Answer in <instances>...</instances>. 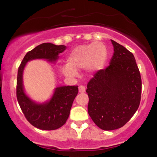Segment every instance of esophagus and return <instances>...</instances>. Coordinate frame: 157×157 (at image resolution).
Here are the masks:
<instances>
[{"label": "esophagus", "instance_id": "1", "mask_svg": "<svg viewBox=\"0 0 157 157\" xmlns=\"http://www.w3.org/2000/svg\"><path fill=\"white\" fill-rule=\"evenodd\" d=\"M85 91H86V89L83 86H78L79 93H84Z\"/></svg>", "mask_w": 157, "mask_h": 157}]
</instances>
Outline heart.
Masks as SVG:
<instances>
[{
  "label": "heart",
  "mask_w": 157,
  "mask_h": 157,
  "mask_svg": "<svg viewBox=\"0 0 157 157\" xmlns=\"http://www.w3.org/2000/svg\"><path fill=\"white\" fill-rule=\"evenodd\" d=\"M106 58V48L101 43L81 45L71 51L62 71L66 76H74L77 71L85 68L89 74H95L103 68Z\"/></svg>",
  "instance_id": "1"
}]
</instances>
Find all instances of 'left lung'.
<instances>
[{
    "mask_svg": "<svg viewBox=\"0 0 157 157\" xmlns=\"http://www.w3.org/2000/svg\"><path fill=\"white\" fill-rule=\"evenodd\" d=\"M113 53L106 69L88 83V112L103 130L119 128L137 111L141 100V79L134 55L111 40Z\"/></svg>",
    "mask_w": 157,
    "mask_h": 157,
    "instance_id": "left-lung-1",
    "label": "left lung"
}]
</instances>
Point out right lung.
I'll list each match as a JSON object with an SVG mask.
<instances>
[{
    "label": "right lung",
    "mask_w": 157,
    "mask_h": 157,
    "mask_svg": "<svg viewBox=\"0 0 157 157\" xmlns=\"http://www.w3.org/2000/svg\"><path fill=\"white\" fill-rule=\"evenodd\" d=\"M66 46L44 43L28 52L18 71L16 96L25 118L35 127L42 130L57 129L66 123L73 102L78 92L77 86H62L55 88L51 97L44 102H37L25 93L23 86V71L28 62L36 59L46 60L56 63Z\"/></svg>",
    "instance_id": "obj_1"
}]
</instances>
